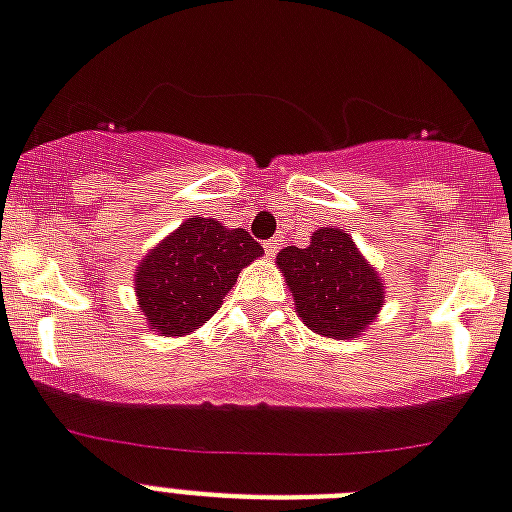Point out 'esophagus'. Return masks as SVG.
Wrapping results in <instances>:
<instances>
[{"instance_id":"obj_1","label":"esophagus","mask_w":512,"mask_h":512,"mask_svg":"<svg viewBox=\"0 0 512 512\" xmlns=\"http://www.w3.org/2000/svg\"><path fill=\"white\" fill-rule=\"evenodd\" d=\"M278 249H281V239H268V242H265V255L268 257H276Z\"/></svg>"}]
</instances>
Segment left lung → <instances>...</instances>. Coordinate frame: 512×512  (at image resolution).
Returning a JSON list of instances; mask_svg holds the SVG:
<instances>
[{
    "instance_id": "1",
    "label": "left lung",
    "mask_w": 512,
    "mask_h": 512,
    "mask_svg": "<svg viewBox=\"0 0 512 512\" xmlns=\"http://www.w3.org/2000/svg\"><path fill=\"white\" fill-rule=\"evenodd\" d=\"M276 265L294 296L296 315L317 336L356 341L380 315L385 283L343 229L320 226L309 247L281 249Z\"/></svg>"
}]
</instances>
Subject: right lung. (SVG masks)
Segmentation results:
<instances>
[{"label": "right lung", "mask_w": 512, "mask_h": 512, "mask_svg": "<svg viewBox=\"0 0 512 512\" xmlns=\"http://www.w3.org/2000/svg\"><path fill=\"white\" fill-rule=\"evenodd\" d=\"M257 257L263 247L244 229H226L216 218H187L135 270L137 307L148 328L166 338L195 333Z\"/></svg>", "instance_id": "right-lung-1"}]
</instances>
